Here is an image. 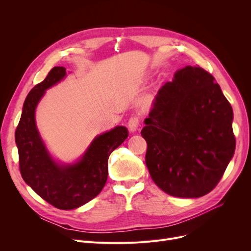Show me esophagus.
Returning <instances> with one entry per match:
<instances>
[{
    "mask_svg": "<svg viewBox=\"0 0 251 251\" xmlns=\"http://www.w3.org/2000/svg\"><path fill=\"white\" fill-rule=\"evenodd\" d=\"M139 124H140V121L137 117H135V116L131 117L128 121V127H129L131 132H135V131L138 129Z\"/></svg>",
    "mask_w": 251,
    "mask_h": 251,
    "instance_id": "esophagus-1",
    "label": "esophagus"
}]
</instances>
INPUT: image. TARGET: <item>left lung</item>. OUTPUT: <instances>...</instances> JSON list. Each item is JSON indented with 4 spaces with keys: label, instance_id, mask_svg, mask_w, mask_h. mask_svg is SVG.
<instances>
[{
    "label": "left lung",
    "instance_id": "obj_1",
    "mask_svg": "<svg viewBox=\"0 0 251 251\" xmlns=\"http://www.w3.org/2000/svg\"><path fill=\"white\" fill-rule=\"evenodd\" d=\"M233 110L200 66L178 70L155 96L141 135L146 164L166 193L196 199L212 191L234 155Z\"/></svg>",
    "mask_w": 251,
    "mask_h": 251
}]
</instances>
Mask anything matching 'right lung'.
<instances>
[{"label":"right lung","instance_id":"add662e5","mask_svg":"<svg viewBox=\"0 0 251 251\" xmlns=\"http://www.w3.org/2000/svg\"><path fill=\"white\" fill-rule=\"evenodd\" d=\"M65 76L64 67H54L44 81L29 91L15 131V141L25 183L50 204L60 209H73L90 201L101 191L108 179L109 156L128 137V130L117 126L97 136L77 163L57 164L38 133L35 109L45 91Z\"/></svg>","mask_w":251,"mask_h":251}]
</instances>
